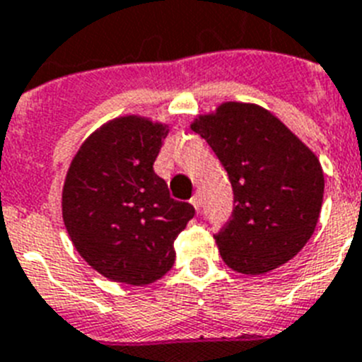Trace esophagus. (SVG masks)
Here are the masks:
<instances>
[{
  "instance_id": "34e87169",
  "label": "esophagus",
  "mask_w": 362,
  "mask_h": 362,
  "mask_svg": "<svg viewBox=\"0 0 362 362\" xmlns=\"http://www.w3.org/2000/svg\"><path fill=\"white\" fill-rule=\"evenodd\" d=\"M189 202L193 204V208H195L197 211H200V197L199 195H193V199H191Z\"/></svg>"
}]
</instances>
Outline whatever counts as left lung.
<instances>
[{
    "mask_svg": "<svg viewBox=\"0 0 362 362\" xmlns=\"http://www.w3.org/2000/svg\"><path fill=\"white\" fill-rule=\"evenodd\" d=\"M191 130L214 148L232 182V218L215 235L224 263L257 276L293 259L320 215L324 173L317 154L254 103H223L197 115Z\"/></svg>",
    "mask_w": 362,
    "mask_h": 362,
    "instance_id": "1",
    "label": "left lung"
}]
</instances>
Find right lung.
I'll use <instances>...</instances> for the list:
<instances>
[{
	"mask_svg": "<svg viewBox=\"0 0 362 362\" xmlns=\"http://www.w3.org/2000/svg\"><path fill=\"white\" fill-rule=\"evenodd\" d=\"M169 124L121 115L92 132L73 156L62 218L75 250L105 278L148 285L175 263V239L195 208L171 199L154 173Z\"/></svg>",
	"mask_w": 362,
	"mask_h": 362,
	"instance_id": "add662e5",
	"label": "right lung"
}]
</instances>
